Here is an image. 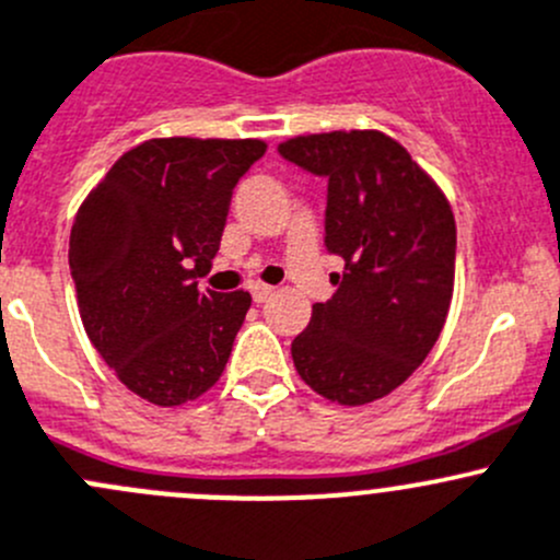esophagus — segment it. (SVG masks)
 Instances as JSON below:
<instances>
[{"label":"esophagus","mask_w":560,"mask_h":560,"mask_svg":"<svg viewBox=\"0 0 560 560\" xmlns=\"http://www.w3.org/2000/svg\"><path fill=\"white\" fill-rule=\"evenodd\" d=\"M250 293H253V302L261 304V302H267L269 296H272L275 288H272V285H264V282H253V285H250Z\"/></svg>","instance_id":"34e87169"}]
</instances>
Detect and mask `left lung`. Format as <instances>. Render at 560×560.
I'll return each instance as SVG.
<instances>
[{"instance_id":"obj_1","label":"left lung","mask_w":560,"mask_h":560,"mask_svg":"<svg viewBox=\"0 0 560 560\" xmlns=\"http://www.w3.org/2000/svg\"><path fill=\"white\" fill-rule=\"evenodd\" d=\"M285 163L326 179L324 247L346 261L335 296L291 342L304 384L364 406L402 384L439 340L455 285L452 209L411 154L375 130L280 143Z\"/></svg>"}]
</instances>
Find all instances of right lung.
Returning <instances> with one entry per match:
<instances>
[{
  "label": "right lung",
  "instance_id": "obj_1",
  "mask_svg": "<svg viewBox=\"0 0 560 560\" xmlns=\"http://www.w3.org/2000/svg\"><path fill=\"white\" fill-rule=\"evenodd\" d=\"M264 141L154 138L114 163L79 209L70 275L92 346L121 384L182 406L218 384L250 293L198 291L231 196Z\"/></svg>",
  "mask_w": 560,
  "mask_h": 560
}]
</instances>
